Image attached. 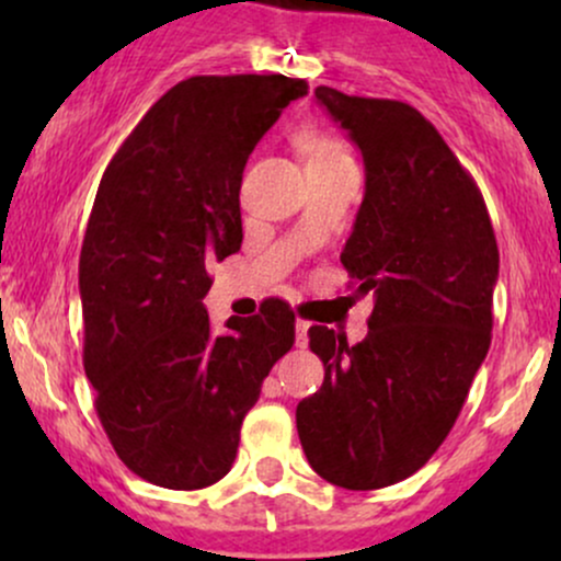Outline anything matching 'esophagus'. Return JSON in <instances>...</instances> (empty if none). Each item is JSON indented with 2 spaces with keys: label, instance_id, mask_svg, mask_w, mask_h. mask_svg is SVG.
I'll return each instance as SVG.
<instances>
[{
  "label": "esophagus",
  "instance_id": "1",
  "mask_svg": "<svg viewBox=\"0 0 561 561\" xmlns=\"http://www.w3.org/2000/svg\"><path fill=\"white\" fill-rule=\"evenodd\" d=\"M295 345L298 347L308 345V321H302V319L295 321Z\"/></svg>",
  "mask_w": 561,
  "mask_h": 561
}]
</instances>
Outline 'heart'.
<instances>
[{
    "label": "heart",
    "mask_w": 561,
    "mask_h": 561,
    "mask_svg": "<svg viewBox=\"0 0 561 561\" xmlns=\"http://www.w3.org/2000/svg\"><path fill=\"white\" fill-rule=\"evenodd\" d=\"M298 150L306 158V169H321V165H337L351 160V152H347L343 139H337L330 131H321V128L300 131Z\"/></svg>",
    "instance_id": "obj_1"
}]
</instances>
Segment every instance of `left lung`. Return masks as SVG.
<instances>
[{
  "label": "left lung",
  "mask_w": 561,
  "mask_h": 561,
  "mask_svg": "<svg viewBox=\"0 0 561 561\" xmlns=\"http://www.w3.org/2000/svg\"><path fill=\"white\" fill-rule=\"evenodd\" d=\"M317 100L364 158L340 261L375 311L356 345L308 330L324 382L295 422L313 472L377 491L427 465L467 401L491 347L499 244L478 184L420 111L330 87Z\"/></svg>",
  "instance_id": "1"
}]
</instances>
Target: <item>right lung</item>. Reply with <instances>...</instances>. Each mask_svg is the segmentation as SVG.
<instances>
[{
    "instance_id": "add662e5",
    "label": "right lung",
    "mask_w": 561,
    "mask_h": 561,
    "mask_svg": "<svg viewBox=\"0 0 561 561\" xmlns=\"http://www.w3.org/2000/svg\"><path fill=\"white\" fill-rule=\"evenodd\" d=\"M302 94L306 81L279 73L192 76L147 111L96 190L79 261L83 369L115 454L152 485L221 480L295 343L285 300L216 337L203 298L208 263L242 244L244 163Z\"/></svg>"
}]
</instances>
